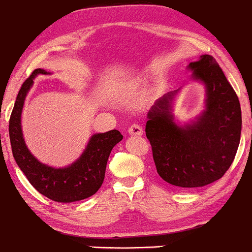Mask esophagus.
I'll return each mask as SVG.
<instances>
[{
	"mask_svg": "<svg viewBox=\"0 0 252 252\" xmlns=\"http://www.w3.org/2000/svg\"><path fill=\"white\" fill-rule=\"evenodd\" d=\"M128 132H129L130 135L140 136V135L143 134V128H142V126H141V124L134 123V124H131V126H129Z\"/></svg>",
	"mask_w": 252,
	"mask_h": 252,
	"instance_id": "esophagus-1",
	"label": "esophagus"
}]
</instances>
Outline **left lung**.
<instances>
[{
	"instance_id": "left-lung-1",
	"label": "left lung",
	"mask_w": 252,
	"mask_h": 252,
	"mask_svg": "<svg viewBox=\"0 0 252 252\" xmlns=\"http://www.w3.org/2000/svg\"><path fill=\"white\" fill-rule=\"evenodd\" d=\"M189 68L206 85V109L194 123L176 126L170 115L173 94L149 111L146 135L158 175L178 189L206 186L230 168L241 141L242 111L235 90L212 56Z\"/></svg>"
}]
</instances>
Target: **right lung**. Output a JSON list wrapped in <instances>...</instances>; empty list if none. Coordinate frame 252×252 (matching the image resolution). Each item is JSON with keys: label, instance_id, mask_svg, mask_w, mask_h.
I'll return each instance as SVG.
<instances>
[{"label": "right lung", "instance_id": "1", "mask_svg": "<svg viewBox=\"0 0 252 252\" xmlns=\"http://www.w3.org/2000/svg\"><path fill=\"white\" fill-rule=\"evenodd\" d=\"M36 74H47V72L41 68L32 72L22 84L11 111L9 137L13 156L32 186L42 195L58 202L83 200L94 195L100 189L110 153L122 140L123 135L115 129L94 135L82 156L66 168L57 169L40 163L26 147L21 130L25 98Z\"/></svg>", "mask_w": 252, "mask_h": 252}]
</instances>
